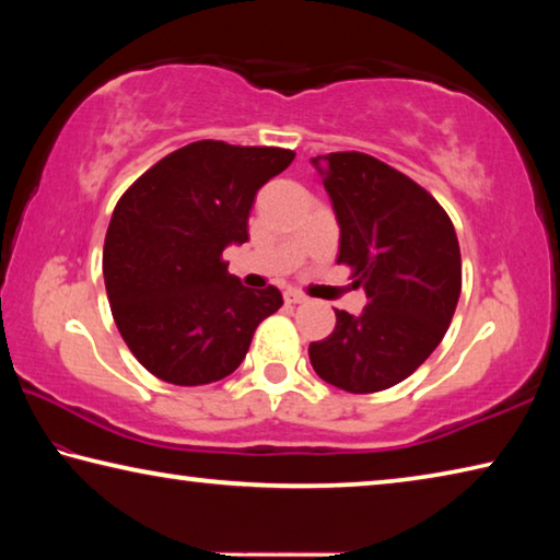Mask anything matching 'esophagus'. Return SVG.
Here are the masks:
<instances>
[{"label":"esophagus","mask_w":560,"mask_h":560,"mask_svg":"<svg viewBox=\"0 0 560 560\" xmlns=\"http://www.w3.org/2000/svg\"><path fill=\"white\" fill-rule=\"evenodd\" d=\"M283 299H287V303H303V301H306V296H303V293L296 291V289H289L287 293H283Z\"/></svg>","instance_id":"34e87169"}]
</instances>
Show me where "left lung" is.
I'll list each match as a JSON object with an SVG mask.
<instances>
[{
    "label": "left lung",
    "instance_id": "1",
    "mask_svg": "<svg viewBox=\"0 0 560 560\" xmlns=\"http://www.w3.org/2000/svg\"><path fill=\"white\" fill-rule=\"evenodd\" d=\"M340 226L338 264L353 269L368 303L336 311L328 338L308 346L318 377L365 395L412 375L447 334L462 291L452 220L410 177L365 153L311 158Z\"/></svg>",
    "mask_w": 560,
    "mask_h": 560
}]
</instances>
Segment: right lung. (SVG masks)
<instances>
[{
  "label": "right lung",
  "instance_id": "obj_1",
  "mask_svg": "<svg viewBox=\"0 0 560 560\" xmlns=\"http://www.w3.org/2000/svg\"><path fill=\"white\" fill-rule=\"evenodd\" d=\"M296 158L283 148L197 140L132 183L113 210L103 279L138 363L173 385L222 381L249 350L281 291L246 289L222 252L249 240L259 187Z\"/></svg>",
  "mask_w": 560,
  "mask_h": 560
}]
</instances>
